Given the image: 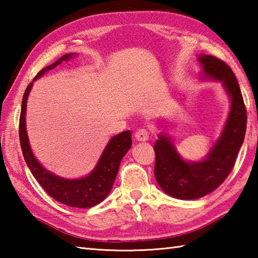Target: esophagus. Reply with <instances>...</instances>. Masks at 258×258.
I'll return each mask as SVG.
<instances>
[{
	"mask_svg": "<svg viewBox=\"0 0 258 258\" xmlns=\"http://www.w3.org/2000/svg\"><path fill=\"white\" fill-rule=\"evenodd\" d=\"M135 138H136V140L141 141V142L147 141L150 138V132L146 128H140V130L136 131Z\"/></svg>",
	"mask_w": 258,
	"mask_h": 258,
	"instance_id": "34e87169",
	"label": "esophagus"
}]
</instances>
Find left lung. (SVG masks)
<instances>
[{
    "mask_svg": "<svg viewBox=\"0 0 258 258\" xmlns=\"http://www.w3.org/2000/svg\"><path fill=\"white\" fill-rule=\"evenodd\" d=\"M199 59L203 73L223 82L232 100L231 112L220 140L202 162H184L165 135H160V140L155 142V178L165 193L179 200L200 199L226 179L243 145L247 124L243 95L232 69L212 55L203 54Z\"/></svg>",
    "mask_w": 258,
    "mask_h": 258,
    "instance_id": "8db88e82",
    "label": "left lung"
}]
</instances>
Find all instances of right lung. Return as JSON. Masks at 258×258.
<instances>
[{"label":"right lung","mask_w":258,"mask_h":258,"mask_svg":"<svg viewBox=\"0 0 258 258\" xmlns=\"http://www.w3.org/2000/svg\"><path fill=\"white\" fill-rule=\"evenodd\" d=\"M72 55L73 54H67V55L58 58L55 63L42 69L36 74L34 80L40 78L46 71H50L57 67L59 63H62ZM32 84L33 82L27 85L24 92L19 124L21 149L31 173L46 193L55 201L62 203V204L80 208H87L97 205L98 203H101L105 199L109 190L112 189L113 183L118 172L120 161H122L123 156L127 153L131 145H132L131 132L125 131V132L114 136L108 142L96 167L89 176L72 180L58 177L53 173L46 171L45 168H43L41 164L36 161V158L31 151L29 140H27L25 128V111L27 96H29Z\"/></svg>","instance_id":"obj_1"}]
</instances>
